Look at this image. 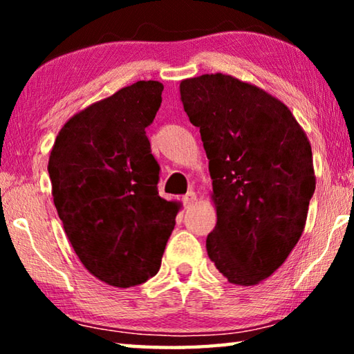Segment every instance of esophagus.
<instances>
[{
  "label": "esophagus",
  "instance_id": "34e87169",
  "mask_svg": "<svg viewBox=\"0 0 354 354\" xmlns=\"http://www.w3.org/2000/svg\"><path fill=\"white\" fill-rule=\"evenodd\" d=\"M195 201H196V194H195L194 190L187 192V194H185V195L183 196V203H184V206H192V205H194Z\"/></svg>",
  "mask_w": 354,
  "mask_h": 354
}]
</instances>
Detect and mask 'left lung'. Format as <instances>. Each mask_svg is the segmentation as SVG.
Returning <instances> with one entry per match:
<instances>
[{"label":"left lung","mask_w":354,"mask_h":354,"mask_svg":"<svg viewBox=\"0 0 354 354\" xmlns=\"http://www.w3.org/2000/svg\"><path fill=\"white\" fill-rule=\"evenodd\" d=\"M179 92L212 178L209 259L232 284H259L283 266L306 225L315 190L308 136L283 101L231 75L189 77Z\"/></svg>","instance_id":"left-lung-1"}]
</instances>
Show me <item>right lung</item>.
Segmentation results:
<instances>
[{
    "mask_svg": "<svg viewBox=\"0 0 354 354\" xmlns=\"http://www.w3.org/2000/svg\"><path fill=\"white\" fill-rule=\"evenodd\" d=\"M159 81H137L75 113L48 160L53 201L82 266L113 287L160 268L179 203L160 198L145 128L162 103Z\"/></svg>",
    "mask_w": 354,
    "mask_h": 354,
    "instance_id": "right-lung-1",
    "label": "right lung"
}]
</instances>
